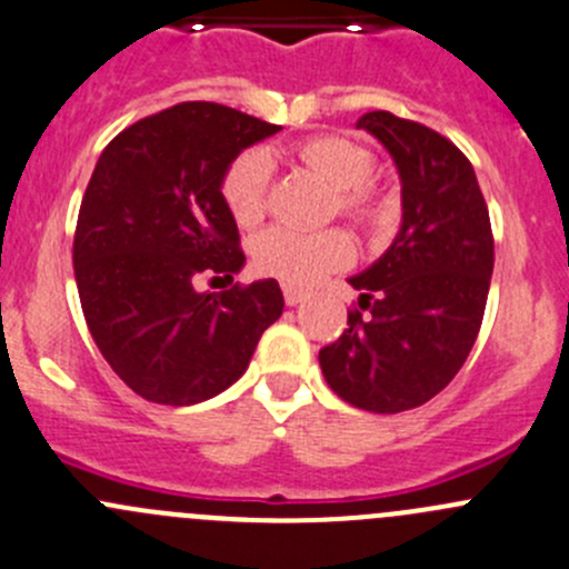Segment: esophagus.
I'll return each instance as SVG.
<instances>
[{
    "mask_svg": "<svg viewBox=\"0 0 569 569\" xmlns=\"http://www.w3.org/2000/svg\"><path fill=\"white\" fill-rule=\"evenodd\" d=\"M282 292H284L287 307H296V303H301L303 298H307V292L298 290V287H292V284H282Z\"/></svg>",
    "mask_w": 569,
    "mask_h": 569,
    "instance_id": "34e87169",
    "label": "esophagus"
}]
</instances>
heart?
<instances>
[{"instance_id": "obj_1", "label": "heart", "mask_w": 569, "mask_h": 569, "mask_svg": "<svg viewBox=\"0 0 569 569\" xmlns=\"http://www.w3.org/2000/svg\"><path fill=\"white\" fill-rule=\"evenodd\" d=\"M292 154L335 188V210L362 229H379L390 221L392 204L370 177L376 173V157L359 143L335 134L307 138ZM273 162L266 149H246L232 160L221 182V196L240 227H254L268 210ZM353 246L340 229L326 232H298V229L271 227L260 232L251 246L254 268L266 277L287 284H309L335 268L348 266Z\"/></svg>"}]
</instances>
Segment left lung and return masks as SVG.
<instances>
[{
	"label": "left lung",
	"mask_w": 569,
	"mask_h": 569,
	"mask_svg": "<svg viewBox=\"0 0 569 569\" xmlns=\"http://www.w3.org/2000/svg\"><path fill=\"white\" fill-rule=\"evenodd\" d=\"M401 177V232L359 277L357 307L320 348L331 390L357 409L407 412L451 385L468 359L495 266L489 210L473 166L448 138L387 110L365 112Z\"/></svg>",
	"instance_id": "8db88e82"
}]
</instances>
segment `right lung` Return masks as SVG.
I'll return each mask as SVG.
<instances>
[{
	"instance_id": "add662e5",
	"label": "right lung",
	"mask_w": 569,
	"mask_h": 569,
	"mask_svg": "<svg viewBox=\"0 0 569 569\" xmlns=\"http://www.w3.org/2000/svg\"><path fill=\"white\" fill-rule=\"evenodd\" d=\"M279 129L182 101L118 132L96 162L77 218V290L101 357L146 401L190 407L223 392L282 315L277 279L199 290L246 262L223 173Z\"/></svg>"
}]
</instances>
